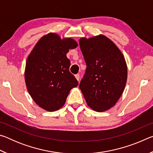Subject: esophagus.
I'll return each instance as SVG.
<instances>
[{
	"instance_id": "34e87169",
	"label": "esophagus",
	"mask_w": 153,
	"mask_h": 153,
	"mask_svg": "<svg viewBox=\"0 0 153 153\" xmlns=\"http://www.w3.org/2000/svg\"><path fill=\"white\" fill-rule=\"evenodd\" d=\"M75 77H76V78L77 79V81L79 82V74H76V76H75Z\"/></svg>"
}]
</instances>
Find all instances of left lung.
Here are the masks:
<instances>
[{
	"label": "left lung",
	"instance_id": "left-lung-1",
	"mask_svg": "<svg viewBox=\"0 0 153 153\" xmlns=\"http://www.w3.org/2000/svg\"><path fill=\"white\" fill-rule=\"evenodd\" d=\"M79 47L86 64L79 88L88 105L98 112L113 107L125 88L128 70L124 56L108 38H82Z\"/></svg>",
	"mask_w": 153,
	"mask_h": 153
}]
</instances>
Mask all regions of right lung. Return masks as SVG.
<instances>
[{"label": "right lung", "instance_id": "right-lung-1", "mask_svg": "<svg viewBox=\"0 0 153 153\" xmlns=\"http://www.w3.org/2000/svg\"><path fill=\"white\" fill-rule=\"evenodd\" d=\"M77 46L71 38L50 33L40 38L27 57L25 80L28 92L39 107L55 111L64 105L78 82L69 71L66 54Z\"/></svg>", "mask_w": 153, "mask_h": 153}]
</instances>
